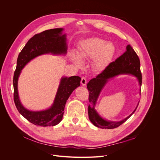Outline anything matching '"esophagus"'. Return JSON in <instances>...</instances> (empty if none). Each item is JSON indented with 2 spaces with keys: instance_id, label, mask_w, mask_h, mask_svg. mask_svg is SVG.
Listing matches in <instances>:
<instances>
[{
  "instance_id": "obj_1",
  "label": "esophagus",
  "mask_w": 160,
  "mask_h": 160,
  "mask_svg": "<svg viewBox=\"0 0 160 160\" xmlns=\"http://www.w3.org/2000/svg\"><path fill=\"white\" fill-rule=\"evenodd\" d=\"M81 84L83 86H85L87 84V79L85 77H82L81 78Z\"/></svg>"
}]
</instances>
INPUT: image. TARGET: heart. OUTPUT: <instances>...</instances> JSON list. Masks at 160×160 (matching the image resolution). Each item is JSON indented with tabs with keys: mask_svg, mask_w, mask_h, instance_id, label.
I'll list each match as a JSON object with an SVG mask.
<instances>
[{
	"mask_svg": "<svg viewBox=\"0 0 160 160\" xmlns=\"http://www.w3.org/2000/svg\"><path fill=\"white\" fill-rule=\"evenodd\" d=\"M115 48L110 43L98 37H91L83 40L78 47L77 51L78 59L73 56L75 64L80 67L82 62L93 59L96 70L102 71L110 62Z\"/></svg>",
	"mask_w": 160,
	"mask_h": 160,
	"instance_id": "1",
	"label": "heart"
}]
</instances>
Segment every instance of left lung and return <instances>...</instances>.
<instances>
[{
	"instance_id": "8db88e82",
	"label": "left lung",
	"mask_w": 160,
	"mask_h": 160,
	"mask_svg": "<svg viewBox=\"0 0 160 160\" xmlns=\"http://www.w3.org/2000/svg\"><path fill=\"white\" fill-rule=\"evenodd\" d=\"M119 74H131L138 78L140 85H142V73L141 72L140 59L133 49L129 44L126 48V51L115 61L111 62L105 69L96 78L91 79L87 83L88 90V118L90 122L97 127L105 129L115 128L126 122L135 111L138 106L133 112L125 119L120 122H109L102 119L96 112L95 105L101 89L107 82L108 79Z\"/></svg>"
}]
</instances>
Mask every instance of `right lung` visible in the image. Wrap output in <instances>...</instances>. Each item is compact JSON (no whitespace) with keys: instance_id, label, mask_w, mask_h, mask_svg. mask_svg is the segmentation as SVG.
<instances>
[{"instance_id":"1","label":"right lung","mask_w":160,"mask_h":160,"mask_svg":"<svg viewBox=\"0 0 160 160\" xmlns=\"http://www.w3.org/2000/svg\"><path fill=\"white\" fill-rule=\"evenodd\" d=\"M62 28H54L35 34L19 52L13 77L14 101L21 115L30 123L42 127L54 126L62 120L66 101L73 91L80 85L81 78L73 76L61 79L53 105L49 109L30 111L20 102L18 92V80L21 70L32 59L43 54H66L67 45L66 35H62Z\"/></svg>"}]
</instances>
